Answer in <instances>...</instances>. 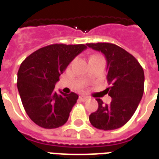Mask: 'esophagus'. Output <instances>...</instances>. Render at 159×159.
Masks as SVG:
<instances>
[{"instance_id":"esophagus-1","label":"esophagus","mask_w":159,"mask_h":159,"mask_svg":"<svg viewBox=\"0 0 159 159\" xmlns=\"http://www.w3.org/2000/svg\"><path fill=\"white\" fill-rule=\"evenodd\" d=\"M79 98H80V100L82 101V102H87V100L89 99V97H87V96H84V95H82V96H80Z\"/></svg>"}]
</instances>
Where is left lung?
<instances>
[{
	"label": "left lung",
	"instance_id": "1",
	"mask_svg": "<svg viewBox=\"0 0 159 159\" xmlns=\"http://www.w3.org/2000/svg\"><path fill=\"white\" fill-rule=\"evenodd\" d=\"M89 48L102 52L107 62L106 88L112 98L104 105L97 98L98 109L89 116L95 128L112 130L125 125L135 112L143 94L144 72L138 60L124 48L111 43H87Z\"/></svg>",
	"mask_w": 159,
	"mask_h": 159
}]
</instances>
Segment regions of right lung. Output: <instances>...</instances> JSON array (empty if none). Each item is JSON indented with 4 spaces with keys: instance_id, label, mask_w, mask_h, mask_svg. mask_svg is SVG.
Listing matches in <instances>:
<instances>
[{
    "instance_id": "obj_1",
    "label": "right lung",
    "mask_w": 159,
    "mask_h": 159,
    "mask_svg": "<svg viewBox=\"0 0 159 159\" xmlns=\"http://www.w3.org/2000/svg\"><path fill=\"white\" fill-rule=\"evenodd\" d=\"M85 44L55 43L41 48L26 57L17 73V87L25 112L44 129L63 125L78 98L76 93L54 91L56 82Z\"/></svg>"
}]
</instances>
